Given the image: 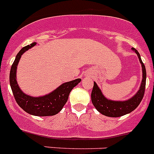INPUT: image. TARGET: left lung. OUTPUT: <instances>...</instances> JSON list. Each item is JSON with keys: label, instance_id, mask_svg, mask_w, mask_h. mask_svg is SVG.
<instances>
[{"label": "left lung", "instance_id": "8db88e82", "mask_svg": "<svg viewBox=\"0 0 154 154\" xmlns=\"http://www.w3.org/2000/svg\"><path fill=\"white\" fill-rule=\"evenodd\" d=\"M131 49L136 53L137 55L139 61L141 64L142 67V81L140 83V88L137 93L126 100H112L107 99L102 93L100 88L98 87L97 83L94 82L93 90L91 92V101L94 107L98 112L106 116L109 117H119L125 114L130 113L136 109L140 104V101L143 99L144 94L146 85V69L145 66L143 63L138 51L134 48Z\"/></svg>", "mask_w": 154, "mask_h": 154}]
</instances>
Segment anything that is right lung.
<instances>
[{"label":"right lung","mask_w":154,"mask_h":154,"mask_svg":"<svg viewBox=\"0 0 154 154\" xmlns=\"http://www.w3.org/2000/svg\"><path fill=\"white\" fill-rule=\"evenodd\" d=\"M36 42L24 47L17 54L16 59L11 66L10 73V84L15 100L19 106L31 115L36 116H50L57 114L63 109L68 100L70 91L81 82L76 79L68 82L63 83L52 92L41 97H32L26 94L20 89L17 81V70L22 55L36 45Z\"/></svg>","instance_id":"add662e5"}]
</instances>
